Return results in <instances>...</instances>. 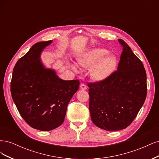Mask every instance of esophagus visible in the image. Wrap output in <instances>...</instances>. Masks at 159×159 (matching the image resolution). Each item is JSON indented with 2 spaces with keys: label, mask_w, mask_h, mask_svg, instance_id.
<instances>
[{
  "label": "esophagus",
  "mask_w": 159,
  "mask_h": 159,
  "mask_svg": "<svg viewBox=\"0 0 159 159\" xmlns=\"http://www.w3.org/2000/svg\"><path fill=\"white\" fill-rule=\"evenodd\" d=\"M80 88H81V89H83V90L87 89V86H86V85H85V84H80Z\"/></svg>",
  "instance_id": "esophagus-1"
}]
</instances>
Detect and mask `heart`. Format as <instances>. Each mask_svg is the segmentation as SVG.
Instances as JSON below:
<instances>
[{
  "label": "heart",
  "mask_w": 159,
  "mask_h": 159,
  "mask_svg": "<svg viewBox=\"0 0 159 159\" xmlns=\"http://www.w3.org/2000/svg\"><path fill=\"white\" fill-rule=\"evenodd\" d=\"M108 51L106 49L94 48L80 59L78 61V64L81 66L91 67L99 61L92 70V75L95 80H103L111 75L117 67L116 57L113 55H109L105 57ZM72 68L75 71L77 70L75 66H72Z\"/></svg>",
  "instance_id": "obj_1"
}]
</instances>
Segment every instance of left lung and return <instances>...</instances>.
I'll return each mask as SVG.
<instances>
[{
  "instance_id": "8db88e82",
  "label": "left lung",
  "mask_w": 159,
  "mask_h": 159,
  "mask_svg": "<svg viewBox=\"0 0 159 159\" xmlns=\"http://www.w3.org/2000/svg\"><path fill=\"white\" fill-rule=\"evenodd\" d=\"M118 40L123 51L117 70L106 79L88 84L91 120L108 131L127 128L147 97V74L142 61L125 42Z\"/></svg>"
}]
</instances>
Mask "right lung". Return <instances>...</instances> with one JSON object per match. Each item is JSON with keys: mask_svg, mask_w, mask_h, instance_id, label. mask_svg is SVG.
I'll list each match as a JSON object with an SVG mask.
<instances>
[{"mask_svg": "<svg viewBox=\"0 0 159 159\" xmlns=\"http://www.w3.org/2000/svg\"><path fill=\"white\" fill-rule=\"evenodd\" d=\"M52 42L34 44L14 66L11 82L19 113L30 127L43 131L63 123L68 105L80 85L78 80H61L42 64L41 52Z\"/></svg>", "mask_w": 159, "mask_h": 159, "instance_id": "1", "label": "right lung"}]
</instances>
